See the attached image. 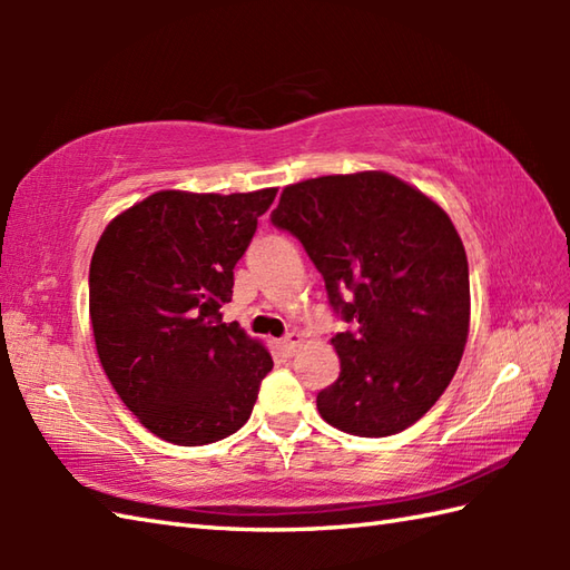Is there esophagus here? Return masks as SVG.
Returning <instances> with one entry per match:
<instances>
[{"label":"esophagus","instance_id":"34e87169","mask_svg":"<svg viewBox=\"0 0 570 570\" xmlns=\"http://www.w3.org/2000/svg\"><path fill=\"white\" fill-rule=\"evenodd\" d=\"M301 343H304V335L294 331V333H288V335L284 337V341H282V347L286 350V353H296V347H298Z\"/></svg>","mask_w":570,"mask_h":570}]
</instances>
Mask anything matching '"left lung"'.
I'll return each mask as SVG.
<instances>
[{"label": "left lung", "instance_id": "left-lung-1", "mask_svg": "<svg viewBox=\"0 0 570 570\" xmlns=\"http://www.w3.org/2000/svg\"><path fill=\"white\" fill-rule=\"evenodd\" d=\"M272 223L301 239L335 311L341 377L316 399L331 426L384 439L439 402L463 357L470 278L439 203L386 171L318 176L282 190Z\"/></svg>", "mask_w": 570, "mask_h": 570}]
</instances>
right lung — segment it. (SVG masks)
Returning <instances> with one entry per match:
<instances>
[{
	"label": "right lung",
	"instance_id": "add662e5",
	"mask_svg": "<svg viewBox=\"0 0 570 570\" xmlns=\"http://www.w3.org/2000/svg\"><path fill=\"white\" fill-rule=\"evenodd\" d=\"M274 196L156 190L112 217L92 252L100 365L141 426L168 443L205 445L245 426L274 367L262 341L220 316Z\"/></svg>",
	"mask_w": 570,
	"mask_h": 570
}]
</instances>
